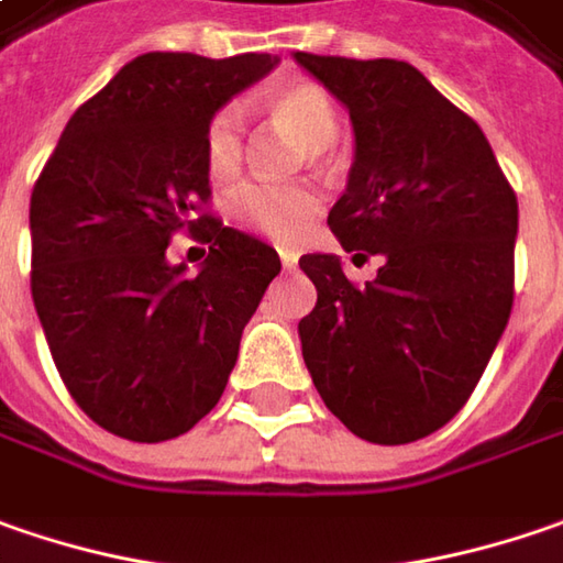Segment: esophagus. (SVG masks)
Returning <instances> with one entry per match:
<instances>
[{
    "mask_svg": "<svg viewBox=\"0 0 563 563\" xmlns=\"http://www.w3.org/2000/svg\"><path fill=\"white\" fill-rule=\"evenodd\" d=\"M278 260H282V266H285V268H295L297 266V253H295V250H278Z\"/></svg>",
    "mask_w": 563,
    "mask_h": 563,
    "instance_id": "34e87169",
    "label": "esophagus"
}]
</instances>
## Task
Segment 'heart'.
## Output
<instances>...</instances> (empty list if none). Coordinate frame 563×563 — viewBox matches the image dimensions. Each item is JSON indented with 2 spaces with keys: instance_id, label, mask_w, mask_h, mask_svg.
Here are the masks:
<instances>
[{
  "instance_id": "b5f03b06",
  "label": "heart",
  "mask_w": 563,
  "mask_h": 563,
  "mask_svg": "<svg viewBox=\"0 0 563 563\" xmlns=\"http://www.w3.org/2000/svg\"><path fill=\"white\" fill-rule=\"evenodd\" d=\"M266 110L275 126L310 152L325 148L339 132V110L329 91L313 81H291L266 98ZM243 164V123L234 107L218 110L206 129V167L214 184H231ZM320 211V196L310 186L243 184L228 199L231 221L268 240H297Z\"/></svg>"
}]
</instances>
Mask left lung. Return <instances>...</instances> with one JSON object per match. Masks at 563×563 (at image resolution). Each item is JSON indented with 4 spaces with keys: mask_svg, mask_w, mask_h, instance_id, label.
I'll return each instance as SVG.
<instances>
[{
    "mask_svg": "<svg viewBox=\"0 0 563 563\" xmlns=\"http://www.w3.org/2000/svg\"><path fill=\"white\" fill-rule=\"evenodd\" d=\"M354 129L339 243L383 256L354 288L332 253H307L317 307L297 323L325 408L361 440L443 428L482 379L514 307L517 196L485 132L399 59L295 53Z\"/></svg>",
    "mask_w": 563,
    "mask_h": 563,
    "instance_id": "1",
    "label": "left lung"
}]
</instances>
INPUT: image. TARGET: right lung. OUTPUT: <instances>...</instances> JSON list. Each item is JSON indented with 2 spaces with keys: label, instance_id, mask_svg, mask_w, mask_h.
Returning a JSON list of instances; mask_svg holds the SVG:
<instances>
[{
  "label": "right lung",
  "instance_id": "obj_1",
  "mask_svg": "<svg viewBox=\"0 0 563 563\" xmlns=\"http://www.w3.org/2000/svg\"><path fill=\"white\" fill-rule=\"evenodd\" d=\"M278 56L142 53L71 113L31 192V295L81 411L135 443L186 434L218 406L278 253L211 214L209 120ZM210 243L189 276L174 230ZM203 234L199 235L198 231Z\"/></svg>",
  "mask_w": 563,
  "mask_h": 563
}]
</instances>
